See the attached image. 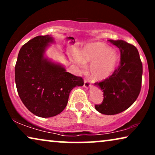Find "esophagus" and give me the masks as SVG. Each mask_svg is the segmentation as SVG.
<instances>
[{
  "label": "esophagus",
  "mask_w": 155,
  "mask_h": 155,
  "mask_svg": "<svg viewBox=\"0 0 155 155\" xmlns=\"http://www.w3.org/2000/svg\"><path fill=\"white\" fill-rule=\"evenodd\" d=\"M84 87H86V88H89L90 87V81L88 79L84 80Z\"/></svg>",
  "instance_id": "34e87169"
}]
</instances>
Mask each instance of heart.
Listing matches in <instances>:
<instances>
[{
    "mask_svg": "<svg viewBox=\"0 0 155 155\" xmlns=\"http://www.w3.org/2000/svg\"><path fill=\"white\" fill-rule=\"evenodd\" d=\"M75 61L80 67L84 63H92L90 75L95 80H104L113 75L119 63L118 53L103 43H93L84 46Z\"/></svg>",
    "mask_w": 155,
    "mask_h": 155,
    "instance_id": "b5f03b06",
    "label": "heart"
}]
</instances>
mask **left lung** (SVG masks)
Masks as SVG:
<instances>
[{"label":"left lung","mask_w":155,"mask_h":155,"mask_svg":"<svg viewBox=\"0 0 155 155\" xmlns=\"http://www.w3.org/2000/svg\"><path fill=\"white\" fill-rule=\"evenodd\" d=\"M119 48L120 63L113 75L94 83L104 92L100 104L94 106L99 113L114 115L128 109L136 100L141 90L143 64L135 46L124 40H108Z\"/></svg>","instance_id":"1"}]
</instances>
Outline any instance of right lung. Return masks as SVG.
<instances>
[{
	"mask_svg": "<svg viewBox=\"0 0 155 155\" xmlns=\"http://www.w3.org/2000/svg\"><path fill=\"white\" fill-rule=\"evenodd\" d=\"M51 36H37L24 44L18 54L15 79L19 97L35 115L49 118L66 107L71 91L82 86L83 79L66 72L62 65L44 57Z\"/></svg>",
	"mask_w": 155,
	"mask_h": 155,
	"instance_id": "1",
	"label": "right lung"
}]
</instances>
